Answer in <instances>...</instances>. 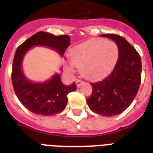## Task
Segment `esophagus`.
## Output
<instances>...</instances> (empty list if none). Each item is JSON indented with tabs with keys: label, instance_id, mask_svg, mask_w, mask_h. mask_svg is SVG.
I'll use <instances>...</instances> for the list:
<instances>
[{
	"label": "esophagus",
	"instance_id": "esophagus-1",
	"mask_svg": "<svg viewBox=\"0 0 153 153\" xmlns=\"http://www.w3.org/2000/svg\"><path fill=\"white\" fill-rule=\"evenodd\" d=\"M75 83H76V86H78V87H79V86H81L82 84L83 83V81H82L81 79H76V81H75Z\"/></svg>",
	"mask_w": 153,
	"mask_h": 153
}]
</instances>
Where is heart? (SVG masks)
I'll use <instances>...</instances> for the list:
<instances>
[{"mask_svg":"<svg viewBox=\"0 0 153 153\" xmlns=\"http://www.w3.org/2000/svg\"><path fill=\"white\" fill-rule=\"evenodd\" d=\"M69 56L72 64L80 67L84 77L98 80L114 70L118 61L119 48L115 42L95 38L74 46Z\"/></svg>","mask_w":153,"mask_h":153,"instance_id":"1","label":"heart"}]
</instances>
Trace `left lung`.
Instances as JSON below:
<instances>
[{
  "instance_id": "left-lung-1",
  "label": "left lung",
  "mask_w": 153,
  "mask_h": 153,
  "mask_svg": "<svg viewBox=\"0 0 153 153\" xmlns=\"http://www.w3.org/2000/svg\"><path fill=\"white\" fill-rule=\"evenodd\" d=\"M101 36L117 44L118 61L105 79L91 83L93 91L86 102L96 114L111 117L126 110L135 98L141 81V59L137 50L124 37L115 34Z\"/></svg>"
}]
</instances>
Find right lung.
<instances>
[{"label":"right lung","mask_w":153,"mask_h":153,"mask_svg":"<svg viewBox=\"0 0 153 153\" xmlns=\"http://www.w3.org/2000/svg\"><path fill=\"white\" fill-rule=\"evenodd\" d=\"M67 35L54 36L48 32H39L25 40L16 51L12 70V82L16 95L25 108L37 115L51 116L62 112L67 103V94L76 91L73 82L70 86L63 85L59 74H55L48 81L36 83L25 76L21 68L23 58L33 46L51 48L64 55L70 44Z\"/></svg>","instance_id":"right-lung-1"}]
</instances>
